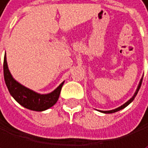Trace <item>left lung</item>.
Wrapping results in <instances>:
<instances>
[{
    "label": "left lung",
    "instance_id": "1",
    "mask_svg": "<svg viewBox=\"0 0 148 148\" xmlns=\"http://www.w3.org/2000/svg\"><path fill=\"white\" fill-rule=\"evenodd\" d=\"M142 80L143 79H141V81H140V84H139V86H138V87H137V89H136V92H135V94L134 95V97H132L131 99H129L126 103H124L123 106H121V107H119V108H117V109H115V110H106V111H102V112H104V113H113V112H116V111H118V110H123V108H125L126 106H128L131 102H132L134 99V97H135V96L137 95V93H138V91H139V89H140V87H141V85H142Z\"/></svg>",
    "mask_w": 148,
    "mask_h": 148
}]
</instances>
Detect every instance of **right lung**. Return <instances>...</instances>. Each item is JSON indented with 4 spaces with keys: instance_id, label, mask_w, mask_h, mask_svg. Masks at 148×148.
<instances>
[{
    "instance_id": "add662e5",
    "label": "right lung",
    "mask_w": 148,
    "mask_h": 148,
    "mask_svg": "<svg viewBox=\"0 0 148 148\" xmlns=\"http://www.w3.org/2000/svg\"><path fill=\"white\" fill-rule=\"evenodd\" d=\"M3 76L7 88L14 99L25 108L37 111L48 110L55 104L60 97V93H61L63 85V83H62L55 90L49 94H38V93L20 85L18 82L14 79L9 72L8 66H7L6 57H4L3 60Z\"/></svg>"
}]
</instances>
